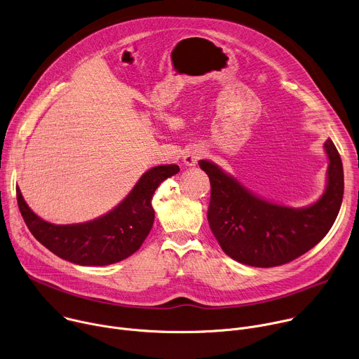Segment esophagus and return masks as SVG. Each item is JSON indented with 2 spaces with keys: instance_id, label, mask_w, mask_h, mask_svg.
Instances as JSON below:
<instances>
[{
  "instance_id": "1",
  "label": "esophagus",
  "mask_w": 359,
  "mask_h": 359,
  "mask_svg": "<svg viewBox=\"0 0 359 359\" xmlns=\"http://www.w3.org/2000/svg\"><path fill=\"white\" fill-rule=\"evenodd\" d=\"M204 156V151L200 147H190L187 149V151L184 153L183 156V162L186 166H196L197 162Z\"/></svg>"
}]
</instances>
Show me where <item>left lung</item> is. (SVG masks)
Returning a JSON list of instances; mask_svg holds the SVG:
<instances>
[{"mask_svg": "<svg viewBox=\"0 0 359 359\" xmlns=\"http://www.w3.org/2000/svg\"><path fill=\"white\" fill-rule=\"evenodd\" d=\"M327 189L309 208L292 209L254 196L209 161L200 169L210 179L209 226L223 251L241 264L277 267L295 260L318 244L332 227L344 196L341 156L328 139Z\"/></svg>", "mask_w": 359, "mask_h": 359, "instance_id": "obj_1", "label": "left lung"}]
</instances>
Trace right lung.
I'll list each match as a JSON object with an SVG mask.
<instances>
[{"label": "right lung", "mask_w": 359, "mask_h": 359, "mask_svg": "<svg viewBox=\"0 0 359 359\" xmlns=\"http://www.w3.org/2000/svg\"><path fill=\"white\" fill-rule=\"evenodd\" d=\"M179 170L177 165L147 170L114 210L86 223L62 226L39 219L17 187L18 208L32 236L62 260L79 266H108L128 259L140 248L155 222L153 193Z\"/></svg>", "instance_id": "1"}]
</instances>
